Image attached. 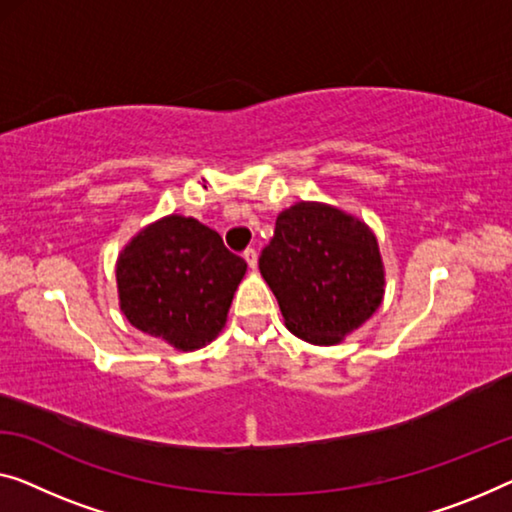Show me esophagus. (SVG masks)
Returning a JSON list of instances; mask_svg holds the SVG:
<instances>
[{
    "instance_id": "esophagus-1",
    "label": "esophagus",
    "mask_w": 512,
    "mask_h": 512,
    "mask_svg": "<svg viewBox=\"0 0 512 512\" xmlns=\"http://www.w3.org/2000/svg\"><path fill=\"white\" fill-rule=\"evenodd\" d=\"M243 259H246L250 269H253V271L257 269V250H255V248H248L246 253H243Z\"/></svg>"
}]
</instances>
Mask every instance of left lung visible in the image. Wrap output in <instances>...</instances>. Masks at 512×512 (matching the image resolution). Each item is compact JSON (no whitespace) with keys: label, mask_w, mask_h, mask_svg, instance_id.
Returning a JSON list of instances; mask_svg holds the SVG:
<instances>
[{"label":"left lung","mask_w":512,"mask_h":512,"mask_svg":"<svg viewBox=\"0 0 512 512\" xmlns=\"http://www.w3.org/2000/svg\"><path fill=\"white\" fill-rule=\"evenodd\" d=\"M285 326L310 345L331 347L368 322L384 299V262L361 218L324 202H296L276 220L259 255Z\"/></svg>","instance_id":"8db88e82"}]
</instances>
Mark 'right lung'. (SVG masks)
<instances>
[{
  "mask_svg": "<svg viewBox=\"0 0 512 512\" xmlns=\"http://www.w3.org/2000/svg\"><path fill=\"white\" fill-rule=\"evenodd\" d=\"M246 269L218 232L170 213L142 227L119 253V308L135 329L195 352L225 329Z\"/></svg>",
  "mask_w": 512,
  "mask_h": 512,
  "instance_id": "right-lung-1",
  "label": "right lung"
}]
</instances>
